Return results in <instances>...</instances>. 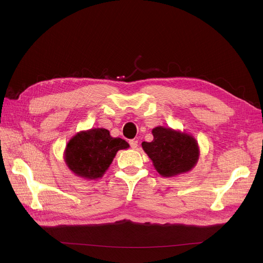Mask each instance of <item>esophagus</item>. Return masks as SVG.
<instances>
[{"instance_id": "obj_1", "label": "esophagus", "mask_w": 263, "mask_h": 263, "mask_svg": "<svg viewBox=\"0 0 263 263\" xmlns=\"http://www.w3.org/2000/svg\"><path fill=\"white\" fill-rule=\"evenodd\" d=\"M129 143H130V146H131L133 149H135V148L137 147V145H138V141H137V140H134V139L130 140Z\"/></svg>"}]
</instances>
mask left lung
<instances>
[{"label":"left lung","mask_w":263,"mask_h":263,"mask_svg":"<svg viewBox=\"0 0 263 263\" xmlns=\"http://www.w3.org/2000/svg\"><path fill=\"white\" fill-rule=\"evenodd\" d=\"M154 139L141 143L155 170L165 178L192 171L198 163L200 147L196 138L186 132L158 126L152 130Z\"/></svg>","instance_id":"1"}]
</instances>
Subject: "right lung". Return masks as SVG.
Returning a JSON list of instances; mask_svg holds the SVG:
<instances>
[{
    "instance_id": "obj_1",
    "label": "right lung",
    "mask_w": 263,
    "mask_h": 263,
    "mask_svg": "<svg viewBox=\"0 0 263 263\" xmlns=\"http://www.w3.org/2000/svg\"><path fill=\"white\" fill-rule=\"evenodd\" d=\"M130 145L122 138L111 137L104 128L80 131L72 136L64 149V161L76 175L87 180L102 178L118 151Z\"/></svg>"
}]
</instances>
